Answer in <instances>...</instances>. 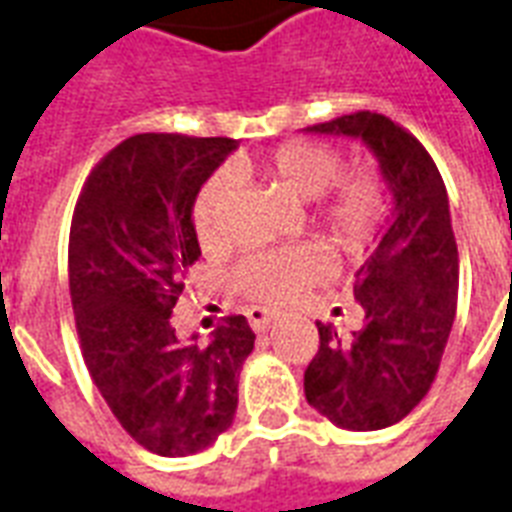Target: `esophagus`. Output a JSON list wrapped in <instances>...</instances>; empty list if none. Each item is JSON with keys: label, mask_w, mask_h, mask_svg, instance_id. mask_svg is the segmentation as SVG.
<instances>
[{"label": "esophagus", "mask_w": 512, "mask_h": 512, "mask_svg": "<svg viewBox=\"0 0 512 512\" xmlns=\"http://www.w3.org/2000/svg\"><path fill=\"white\" fill-rule=\"evenodd\" d=\"M246 320H249V325H252V331H266L268 325H271V320H274V312H268V309H249L246 312Z\"/></svg>", "instance_id": "34e87169"}]
</instances>
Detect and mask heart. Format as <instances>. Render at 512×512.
<instances>
[{"label":"heart","mask_w":512,"mask_h":512,"mask_svg":"<svg viewBox=\"0 0 512 512\" xmlns=\"http://www.w3.org/2000/svg\"><path fill=\"white\" fill-rule=\"evenodd\" d=\"M241 170H255L295 198L314 200V225L347 255L372 246L391 217V189L380 173L372 168L344 170L342 151L323 140H287L257 160L241 162ZM230 195L233 176L227 170H217L198 189L192 227L203 246H214L222 238ZM323 271L320 246L295 244L246 255L230 279L249 304L279 306L298 298Z\"/></svg>","instance_id":"b5f03b06"}]
</instances>
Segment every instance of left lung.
Listing matches in <instances>:
<instances>
[{
	"label": "left lung",
	"mask_w": 512,
	"mask_h": 512,
	"mask_svg": "<svg viewBox=\"0 0 512 512\" xmlns=\"http://www.w3.org/2000/svg\"><path fill=\"white\" fill-rule=\"evenodd\" d=\"M309 130L361 138L377 154L396 208L355 274L361 328L342 336L331 323H317L306 401L342 429H385L426 399L456 317L458 246L448 189L423 143L382 113L355 111Z\"/></svg>",
	"instance_id": "obj_1"
}]
</instances>
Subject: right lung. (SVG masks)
I'll list each match as a JSON object with an SVG mask.
<instances>
[{
  "label": "right lung",
  "instance_id": "obj_1",
  "mask_svg": "<svg viewBox=\"0 0 512 512\" xmlns=\"http://www.w3.org/2000/svg\"><path fill=\"white\" fill-rule=\"evenodd\" d=\"M236 140L143 132L83 181L70 225V301L81 352L113 418L140 448L189 456L230 429L238 372L255 347L230 314L208 347L170 323L200 257L192 203Z\"/></svg>",
  "mask_w": 512,
  "mask_h": 512
}]
</instances>
